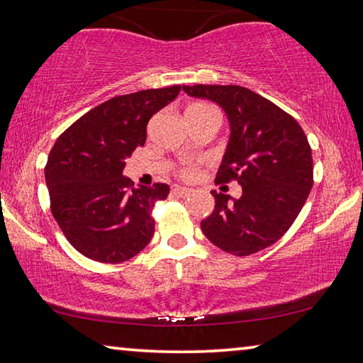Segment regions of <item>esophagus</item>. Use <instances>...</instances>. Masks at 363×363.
<instances>
[{
	"label": "esophagus",
	"mask_w": 363,
	"mask_h": 363,
	"mask_svg": "<svg viewBox=\"0 0 363 363\" xmlns=\"http://www.w3.org/2000/svg\"><path fill=\"white\" fill-rule=\"evenodd\" d=\"M171 192H173L176 196H189L190 194H192V189H187V187H181V186H174L173 189H171Z\"/></svg>",
	"instance_id": "1"
}]
</instances>
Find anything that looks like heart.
Instances as JSON below:
<instances>
[{
	"instance_id": "1",
	"label": "heart",
	"mask_w": 363,
	"mask_h": 363,
	"mask_svg": "<svg viewBox=\"0 0 363 363\" xmlns=\"http://www.w3.org/2000/svg\"><path fill=\"white\" fill-rule=\"evenodd\" d=\"M192 107H210V106H205V104H195ZM179 174L184 177V179H194L196 176V164L195 163L182 164L179 169Z\"/></svg>"
}]
</instances>
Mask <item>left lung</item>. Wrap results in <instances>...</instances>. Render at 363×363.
Wrapping results in <instances>:
<instances>
[{
  "label": "left lung",
  "mask_w": 363,
  "mask_h": 363,
  "mask_svg": "<svg viewBox=\"0 0 363 363\" xmlns=\"http://www.w3.org/2000/svg\"><path fill=\"white\" fill-rule=\"evenodd\" d=\"M224 108L230 139L216 184L237 181L240 199L211 190L213 213L201 220L208 240L225 253L248 256L284 237L314 184L312 150L299 123L255 91L237 84L182 86Z\"/></svg>",
  "instance_id": "obj_1"
}]
</instances>
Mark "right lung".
<instances>
[{"label":"right lung","mask_w":363,"mask_h":363,"mask_svg":"<svg viewBox=\"0 0 363 363\" xmlns=\"http://www.w3.org/2000/svg\"><path fill=\"white\" fill-rule=\"evenodd\" d=\"M179 91L174 84L112 97L67 128L49 152L45 177L51 213L83 256L123 262L152 240V210L168 196V184L134 189L123 169L145 144L147 123Z\"/></svg>","instance_id":"right-lung-1"}]
</instances>
